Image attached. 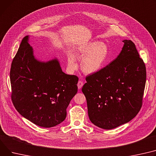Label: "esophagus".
Segmentation results:
<instances>
[{"label": "esophagus", "mask_w": 156, "mask_h": 156, "mask_svg": "<svg viewBox=\"0 0 156 156\" xmlns=\"http://www.w3.org/2000/svg\"><path fill=\"white\" fill-rule=\"evenodd\" d=\"M77 85H78V89H81V87H83V83L80 80V81H78V82Z\"/></svg>", "instance_id": "obj_1"}]
</instances>
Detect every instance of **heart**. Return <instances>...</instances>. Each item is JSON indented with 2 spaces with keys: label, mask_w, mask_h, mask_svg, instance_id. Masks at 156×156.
<instances>
[{
  "label": "heart",
  "mask_w": 156,
  "mask_h": 156,
  "mask_svg": "<svg viewBox=\"0 0 156 156\" xmlns=\"http://www.w3.org/2000/svg\"><path fill=\"white\" fill-rule=\"evenodd\" d=\"M108 46L103 42L94 41L87 43L78 51L81 58L80 67L86 74H94L101 70L108 58ZM68 67L69 71H73L77 68L76 59L73 55L68 58Z\"/></svg>",
  "instance_id": "1"
}]
</instances>
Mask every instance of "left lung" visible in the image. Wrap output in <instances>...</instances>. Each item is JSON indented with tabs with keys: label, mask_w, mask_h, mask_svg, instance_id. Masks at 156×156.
<instances>
[{
	"label": "left lung",
	"mask_w": 156,
	"mask_h": 156,
	"mask_svg": "<svg viewBox=\"0 0 156 156\" xmlns=\"http://www.w3.org/2000/svg\"><path fill=\"white\" fill-rule=\"evenodd\" d=\"M117 58L86 78L82 88L90 121L110 130L133 119L140 111L146 69L135 44L125 39Z\"/></svg>",
	"instance_id": "obj_1"
}]
</instances>
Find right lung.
<instances>
[{"mask_svg": "<svg viewBox=\"0 0 156 156\" xmlns=\"http://www.w3.org/2000/svg\"><path fill=\"white\" fill-rule=\"evenodd\" d=\"M29 37L23 38L12 62V101L31 122L44 128L55 127L66 117V108L78 91V78L63 72L56 58L47 62L36 59Z\"/></svg>", "mask_w": 156, "mask_h": 156, "instance_id": "obj_1", "label": "right lung"}]
</instances>
